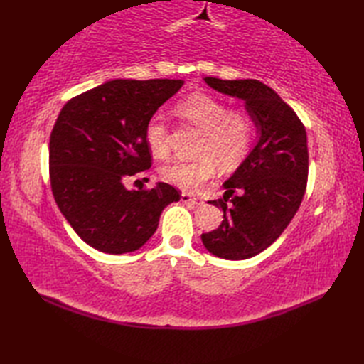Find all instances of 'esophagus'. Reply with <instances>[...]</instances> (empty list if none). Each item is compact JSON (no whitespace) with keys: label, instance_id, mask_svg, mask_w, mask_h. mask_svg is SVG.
I'll return each mask as SVG.
<instances>
[{"label":"esophagus","instance_id":"34e87169","mask_svg":"<svg viewBox=\"0 0 364 364\" xmlns=\"http://www.w3.org/2000/svg\"><path fill=\"white\" fill-rule=\"evenodd\" d=\"M181 202L183 203H191V205H200V203H203V198L198 197V196H192V194H189V192H183Z\"/></svg>","mask_w":364,"mask_h":364}]
</instances>
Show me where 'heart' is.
<instances>
[{
  "instance_id": "b5f03b06",
  "label": "heart",
  "mask_w": 364,
  "mask_h": 364,
  "mask_svg": "<svg viewBox=\"0 0 364 364\" xmlns=\"http://www.w3.org/2000/svg\"><path fill=\"white\" fill-rule=\"evenodd\" d=\"M176 114L203 131L197 149V159H176L161 167V178L183 191L194 192L213 180L215 166L231 170L241 164L253 141V119L220 98L197 92L176 105ZM145 142L153 156L162 158L168 151L167 125L162 115L146 122Z\"/></svg>"
}]
</instances>
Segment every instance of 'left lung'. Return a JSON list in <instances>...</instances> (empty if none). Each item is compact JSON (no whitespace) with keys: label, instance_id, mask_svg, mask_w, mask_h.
<instances>
[{"label":"left lung","instance_id":"8db88e82","mask_svg":"<svg viewBox=\"0 0 364 364\" xmlns=\"http://www.w3.org/2000/svg\"><path fill=\"white\" fill-rule=\"evenodd\" d=\"M214 90L241 98L259 131V141L223 183V220L202 235L208 252L223 259H247L274 244L296 215L308 180L306 131L274 89L258 80L206 76Z\"/></svg>","mask_w":364,"mask_h":364}]
</instances>
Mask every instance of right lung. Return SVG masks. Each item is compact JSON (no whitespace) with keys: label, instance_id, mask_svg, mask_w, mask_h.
I'll list each match as a JSON object with an SVG mask.
<instances>
[{"label":"right lung","instance_id":"obj_1","mask_svg":"<svg viewBox=\"0 0 364 364\" xmlns=\"http://www.w3.org/2000/svg\"><path fill=\"white\" fill-rule=\"evenodd\" d=\"M181 80H114L68 100L50 136V181L67 222L94 249L134 252L181 192L167 183L129 191L125 178L151 167L145 127Z\"/></svg>","mask_w":364,"mask_h":364}]
</instances>
